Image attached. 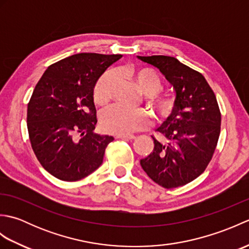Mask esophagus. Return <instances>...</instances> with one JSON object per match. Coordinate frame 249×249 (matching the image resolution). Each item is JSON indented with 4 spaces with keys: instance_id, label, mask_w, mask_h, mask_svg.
Listing matches in <instances>:
<instances>
[{
    "instance_id": "34e87169",
    "label": "esophagus",
    "mask_w": 249,
    "mask_h": 249,
    "mask_svg": "<svg viewBox=\"0 0 249 249\" xmlns=\"http://www.w3.org/2000/svg\"><path fill=\"white\" fill-rule=\"evenodd\" d=\"M118 139H123V140H134L136 139V137L134 135H126V136H116Z\"/></svg>"
}]
</instances>
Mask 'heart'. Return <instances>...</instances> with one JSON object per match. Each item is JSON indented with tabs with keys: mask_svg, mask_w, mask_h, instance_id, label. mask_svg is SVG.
Wrapping results in <instances>:
<instances>
[{
	"mask_svg": "<svg viewBox=\"0 0 249 249\" xmlns=\"http://www.w3.org/2000/svg\"><path fill=\"white\" fill-rule=\"evenodd\" d=\"M125 76L135 83L139 91L145 95V102L155 111L157 119L165 121L173 114L177 100L170 94L160 91L162 81L157 73L149 67L130 66L125 70ZM115 82V73L107 71L99 76L93 88V99L96 105H107L112 97ZM100 126L108 134L126 136L146 127L150 123V116L143 109L127 110L112 106L104 110L100 114Z\"/></svg>",
	"mask_w": 249,
	"mask_h": 249,
	"instance_id": "1",
	"label": "heart"
}]
</instances>
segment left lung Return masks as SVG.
I'll use <instances>...</instances> for the list:
<instances>
[{"instance_id":"8db88e82","label":"left lung","mask_w":249,"mask_h":249,"mask_svg":"<svg viewBox=\"0 0 249 249\" xmlns=\"http://www.w3.org/2000/svg\"><path fill=\"white\" fill-rule=\"evenodd\" d=\"M138 59L157 67L177 94L173 114L154 137V150L140 160L156 184L170 189L197 178L208 167L217 145L221 114L213 89L202 73L173 56L152 55Z\"/></svg>"}]
</instances>
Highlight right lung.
<instances>
[{
    "label": "right lung",
    "instance_id": "add662e5",
    "mask_svg": "<svg viewBox=\"0 0 249 249\" xmlns=\"http://www.w3.org/2000/svg\"><path fill=\"white\" fill-rule=\"evenodd\" d=\"M121 54L78 53L47 68L28 104L32 149L45 170L75 182L102 165L114 139L94 133L97 123L93 88Z\"/></svg>",
    "mask_w": 249,
    "mask_h": 249
}]
</instances>
